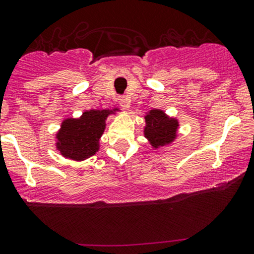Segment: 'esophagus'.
I'll list each match as a JSON object with an SVG mask.
<instances>
[{"label": "esophagus", "instance_id": "1", "mask_svg": "<svg viewBox=\"0 0 254 254\" xmlns=\"http://www.w3.org/2000/svg\"><path fill=\"white\" fill-rule=\"evenodd\" d=\"M117 102H119V104L121 105L124 109H127L128 106H129V99L125 97V95L117 98Z\"/></svg>", "mask_w": 254, "mask_h": 254}]
</instances>
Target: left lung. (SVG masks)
I'll list each match as a JSON object with an SVG mask.
<instances>
[{"mask_svg":"<svg viewBox=\"0 0 254 254\" xmlns=\"http://www.w3.org/2000/svg\"><path fill=\"white\" fill-rule=\"evenodd\" d=\"M146 126L144 128V135L149 139L152 148L157 149L171 144L177 137L178 121L171 119L159 109L150 110L145 116Z\"/></svg>","mask_w":254,"mask_h":254,"instance_id":"obj_1","label":"left lung"}]
</instances>
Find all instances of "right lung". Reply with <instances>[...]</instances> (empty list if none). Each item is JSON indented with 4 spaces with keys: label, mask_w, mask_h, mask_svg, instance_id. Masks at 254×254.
Masks as SVG:
<instances>
[{
    "label": "right lung",
    "mask_w": 254,
    "mask_h": 254,
    "mask_svg": "<svg viewBox=\"0 0 254 254\" xmlns=\"http://www.w3.org/2000/svg\"><path fill=\"white\" fill-rule=\"evenodd\" d=\"M114 110L84 111L80 119H66L57 133V149L67 159L82 161L99 150V139L105 129V120Z\"/></svg>",
    "instance_id": "obj_1"
}]
</instances>
